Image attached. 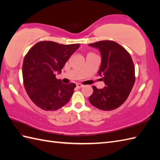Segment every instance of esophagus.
I'll list each match as a JSON object with an SVG mask.
<instances>
[{
  "label": "esophagus",
  "instance_id": "obj_1",
  "mask_svg": "<svg viewBox=\"0 0 160 160\" xmlns=\"http://www.w3.org/2000/svg\"><path fill=\"white\" fill-rule=\"evenodd\" d=\"M76 87H77V88H82V87H83L84 85L80 84V83H77V84H76Z\"/></svg>",
  "mask_w": 160,
  "mask_h": 160
}]
</instances>
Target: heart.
I'll return each instance as SVG.
<instances>
[{
	"label": "heart",
	"mask_w": 160,
	"mask_h": 160,
	"mask_svg": "<svg viewBox=\"0 0 160 160\" xmlns=\"http://www.w3.org/2000/svg\"><path fill=\"white\" fill-rule=\"evenodd\" d=\"M89 54H92V52H91V53H89Z\"/></svg>",
	"instance_id": "b5f03b06"
}]
</instances>
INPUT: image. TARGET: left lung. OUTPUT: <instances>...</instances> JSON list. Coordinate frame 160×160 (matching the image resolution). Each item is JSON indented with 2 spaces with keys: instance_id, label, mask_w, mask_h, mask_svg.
Here are the masks:
<instances>
[{
  "instance_id": "8db88e82",
  "label": "left lung",
  "mask_w": 160,
  "mask_h": 160,
  "mask_svg": "<svg viewBox=\"0 0 160 160\" xmlns=\"http://www.w3.org/2000/svg\"><path fill=\"white\" fill-rule=\"evenodd\" d=\"M89 46L99 49L102 61L98 73L106 85L101 89L92 86L89 102L103 111L116 109L128 99L134 84L132 59L124 47L112 40H101Z\"/></svg>"
}]
</instances>
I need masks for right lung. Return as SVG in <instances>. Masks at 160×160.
<instances>
[{"instance_id":"1","label":"right lung","mask_w":160,"mask_h":160,"mask_svg":"<svg viewBox=\"0 0 160 160\" xmlns=\"http://www.w3.org/2000/svg\"><path fill=\"white\" fill-rule=\"evenodd\" d=\"M79 44H62L40 41L34 44L24 57L22 75L23 86L32 101L44 111H55L70 100L76 87L63 84L56 78Z\"/></svg>"}]
</instances>
